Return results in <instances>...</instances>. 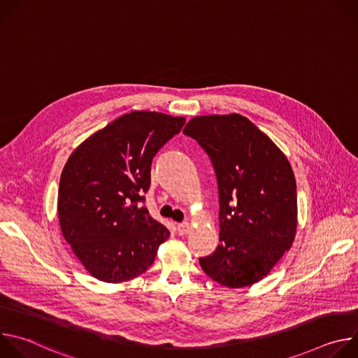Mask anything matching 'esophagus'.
Returning <instances> with one entry per match:
<instances>
[{
    "label": "esophagus",
    "instance_id": "34e87169",
    "mask_svg": "<svg viewBox=\"0 0 358 358\" xmlns=\"http://www.w3.org/2000/svg\"><path fill=\"white\" fill-rule=\"evenodd\" d=\"M189 229H191V227H189L188 222H181V224L177 225V232H178V235H185V234L189 232Z\"/></svg>",
    "mask_w": 358,
    "mask_h": 358
}]
</instances>
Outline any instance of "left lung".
Returning <instances> with one entry per match:
<instances>
[{
  "mask_svg": "<svg viewBox=\"0 0 358 358\" xmlns=\"http://www.w3.org/2000/svg\"><path fill=\"white\" fill-rule=\"evenodd\" d=\"M182 133L206 150L218 182L220 245L199 258L202 271L232 289L259 282L296 234V180L287 159L236 113L194 117Z\"/></svg>",
  "mask_w": 358,
  "mask_h": 358,
  "instance_id": "left-lung-1",
  "label": "left lung"
}]
</instances>
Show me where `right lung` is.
I'll use <instances>...</instances> for the list:
<instances>
[{"instance_id":"right-lung-1","label":"right lung","mask_w":358,"mask_h":358,"mask_svg":"<svg viewBox=\"0 0 358 358\" xmlns=\"http://www.w3.org/2000/svg\"><path fill=\"white\" fill-rule=\"evenodd\" d=\"M185 123L131 112L86 138L66 162L58 191L61 231L96 279L120 283L145 272L170 231L143 206L152 157Z\"/></svg>"}]
</instances>
